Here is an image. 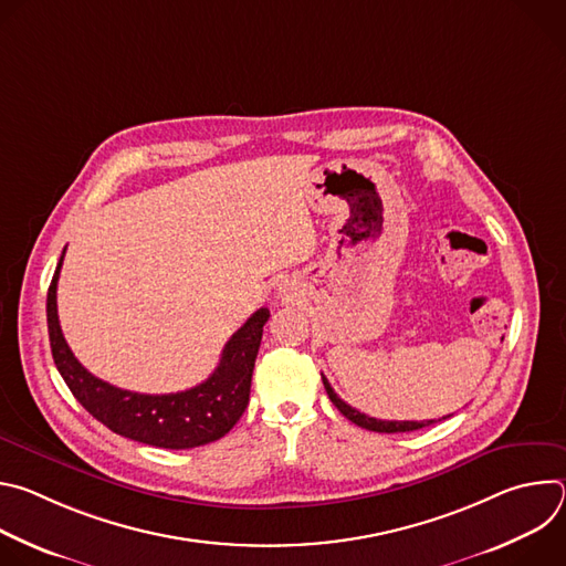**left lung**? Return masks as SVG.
<instances>
[{
  "label": "left lung",
  "instance_id": "left-lung-1",
  "mask_svg": "<svg viewBox=\"0 0 566 566\" xmlns=\"http://www.w3.org/2000/svg\"><path fill=\"white\" fill-rule=\"evenodd\" d=\"M322 382H325V389H327V394H329L334 406L340 410V415H345L352 423H356V426H360V428H365V430L391 434V432H412V430H421V428H428V426L437 423V421H382V419L367 417V415L358 412L356 408L347 406V402L334 391V387L329 385V380H327L325 376H322ZM443 419H446V417H443Z\"/></svg>",
  "mask_w": 566,
  "mask_h": 566
}]
</instances>
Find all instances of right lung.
Instances as JSON below:
<instances>
[{
    "instance_id": "add662e5",
    "label": "right lung",
    "mask_w": 566,
    "mask_h": 566,
    "mask_svg": "<svg viewBox=\"0 0 566 566\" xmlns=\"http://www.w3.org/2000/svg\"><path fill=\"white\" fill-rule=\"evenodd\" d=\"M62 258L46 295L49 340L55 367L80 406L112 432L156 448L188 450L228 434L249 406L255 358L271 317L269 308H258L247 325L232 334L217 369L201 385L177 394H138L96 378L69 349L55 300Z\"/></svg>"
}]
</instances>
